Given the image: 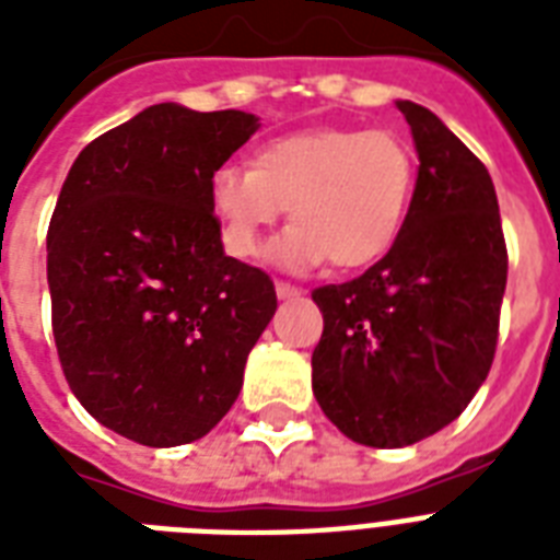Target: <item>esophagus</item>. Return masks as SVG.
<instances>
[{
  "label": "esophagus",
  "mask_w": 560,
  "mask_h": 560,
  "mask_svg": "<svg viewBox=\"0 0 560 560\" xmlns=\"http://www.w3.org/2000/svg\"><path fill=\"white\" fill-rule=\"evenodd\" d=\"M276 293H279V299H293L299 296V288H293L290 281H276Z\"/></svg>",
  "instance_id": "esophagus-1"
}]
</instances>
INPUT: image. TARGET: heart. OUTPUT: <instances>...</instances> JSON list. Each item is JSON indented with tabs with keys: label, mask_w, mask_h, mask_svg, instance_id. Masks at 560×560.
I'll return each mask as SVG.
<instances>
[{
	"label": "heart",
	"mask_w": 560,
	"mask_h": 560,
	"mask_svg": "<svg viewBox=\"0 0 560 560\" xmlns=\"http://www.w3.org/2000/svg\"><path fill=\"white\" fill-rule=\"evenodd\" d=\"M416 156L386 130L316 127L267 139L249 168L223 165L209 179L211 211L235 258H258L284 206L288 267L360 270L389 253L416 194Z\"/></svg>",
	"instance_id": "b5f03b06"
}]
</instances>
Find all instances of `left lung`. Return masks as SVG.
I'll return each mask as SVG.
<instances>
[{
	"mask_svg": "<svg viewBox=\"0 0 560 560\" xmlns=\"http://www.w3.org/2000/svg\"><path fill=\"white\" fill-rule=\"evenodd\" d=\"M416 194L389 253L316 288L314 395L351 442L407 447L462 416L494 363L509 253L491 174L439 118L398 101Z\"/></svg>",
	"mask_w": 560,
	"mask_h": 560,
	"instance_id": "left-lung-1",
	"label": "left lung"
}]
</instances>
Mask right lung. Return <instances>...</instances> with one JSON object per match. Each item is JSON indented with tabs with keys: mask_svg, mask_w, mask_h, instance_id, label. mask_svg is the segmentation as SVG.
Masks as SVG:
<instances>
[{
	"mask_svg": "<svg viewBox=\"0 0 560 560\" xmlns=\"http://www.w3.org/2000/svg\"><path fill=\"white\" fill-rule=\"evenodd\" d=\"M255 130L241 109L153 104L86 144L57 197L46 249L66 383L148 447L226 416L276 314L272 279L223 253L209 202L211 174Z\"/></svg>",
	"mask_w": 560,
	"mask_h": 560,
	"instance_id": "1",
	"label": "right lung"
}]
</instances>
